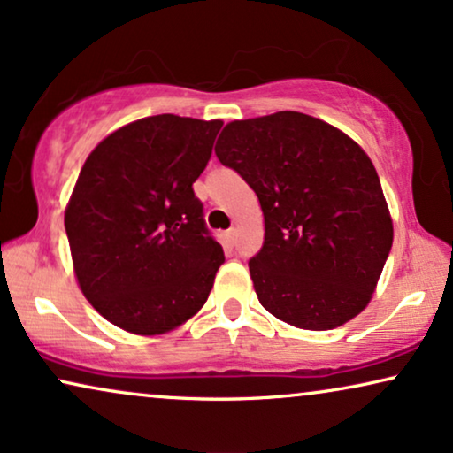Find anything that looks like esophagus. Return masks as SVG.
<instances>
[{"mask_svg": "<svg viewBox=\"0 0 453 453\" xmlns=\"http://www.w3.org/2000/svg\"><path fill=\"white\" fill-rule=\"evenodd\" d=\"M223 240H226V244H234V240H236V230H234V227H232V230H227L226 234H223Z\"/></svg>", "mask_w": 453, "mask_h": 453, "instance_id": "esophagus-1", "label": "esophagus"}]
</instances>
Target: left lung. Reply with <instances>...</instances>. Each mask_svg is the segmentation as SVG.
Here are the masks:
<instances>
[{
    "instance_id": "obj_1",
    "label": "left lung",
    "mask_w": 453,
    "mask_h": 453,
    "mask_svg": "<svg viewBox=\"0 0 453 453\" xmlns=\"http://www.w3.org/2000/svg\"><path fill=\"white\" fill-rule=\"evenodd\" d=\"M215 155L261 203L265 240L249 269L263 309L311 331L360 315L394 242L363 147L323 119L277 111L226 124Z\"/></svg>"
}]
</instances>
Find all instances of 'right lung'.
<instances>
[{"label": "right lung", "mask_w": 453, "mask_h": 453, "mask_svg": "<svg viewBox=\"0 0 453 453\" xmlns=\"http://www.w3.org/2000/svg\"><path fill=\"white\" fill-rule=\"evenodd\" d=\"M221 119L161 113L107 134L84 161L64 223L78 288L134 335L180 327L207 303L223 249L192 184Z\"/></svg>", "instance_id": "1"}]
</instances>
